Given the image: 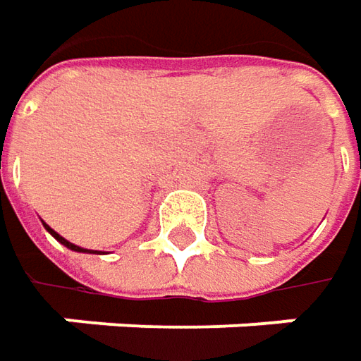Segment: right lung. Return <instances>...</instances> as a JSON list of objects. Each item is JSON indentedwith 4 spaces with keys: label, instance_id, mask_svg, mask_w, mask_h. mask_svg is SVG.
<instances>
[{
    "label": "right lung",
    "instance_id": "add662e5",
    "mask_svg": "<svg viewBox=\"0 0 361 361\" xmlns=\"http://www.w3.org/2000/svg\"><path fill=\"white\" fill-rule=\"evenodd\" d=\"M44 227H46V231H48V233H49V235H51V237H54V239H58V241L62 243V245H66L68 249H72V251H78V253H98V251H90V249H82V247H78V245H74V243L66 241L62 235H58V233L51 229L49 225H46V223H44Z\"/></svg>",
    "mask_w": 361,
    "mask_h": 361
}]
</instances>
